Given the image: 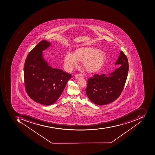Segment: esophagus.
Masks as SVG:
<instances>
[{"mask_svg":"<svg viewBox=\"0 0 155 155\" xmlns=\"http://www.w3.org/2000/svg\"><path fill=\"white\" fill-rule=\"evenodd\" d=\"M83 78V75L81 74H77L75 76V78L76 79H80V78Z\"/></svg>","mask_w":155,"mask_h":155,"instance_id":"1","label":"esophagus"}]
</instances>
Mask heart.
<instances>
[{
  "instance_id": "b5f03b06",
  "label": "heart",
  "mask_w": 155,
  "mask_h": 155,
  "mask_svg": "<svg viewBox=\"0 0 155 155\" xmlns=\"http://www.w3.org/2000/svg\"><path fill=\"white\" fill-rule=\"evenodd\" d=\"M105 54L101 50L94 48H81L76 49L74 54L68 52L64 57L65 68L71 70L77 66L78 60H83V65L86 69L94 72L101 68L105 61Z\"/></svg>"
}]
</instances>
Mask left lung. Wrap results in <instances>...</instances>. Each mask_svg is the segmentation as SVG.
Returning <instances> with one entry per match:
<instances>
[{
	"label": "left lung",
	"instance_id": "obj_1",
	"mask_svg": "<svg viewBox=\"0 0 155 155\" xmlns=\"http://www.w3.org/2000/svg\"><path fill=\"white\" fill-rule=\"evenodd\" d=\"M119 68L107 74L93 75L87 79L86 93L91 101L97 105H105L114 101L121 95L128 75V59L122 51L115 63Z\"/></svg>",
	"mask_w": 155,
	"mask_h": 155
}]
</instances>
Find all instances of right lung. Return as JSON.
Here are the masks:
<instances>
[{
	"label": "right lung",
	"mask_w": 155,
	"mask_h": 155,
	"mask_svg": "<svg viewBox=\"0 0 155 155\" xmlns=\"http://www.w3.org/2000/svg\"><path fill=\"white\" fill-rule=\"evenodd\" d=\"M50 43L43 40L28 54L24 66L25 88L30 98L43 105L56 102L72 75L49 66L43 51Z\"/></svg>",
	"instance_id": "1"
}]
</instances>
